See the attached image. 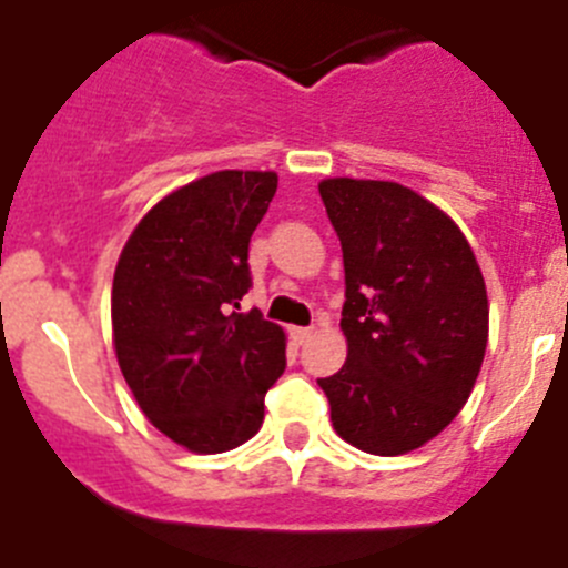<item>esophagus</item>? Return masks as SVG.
Returning a JSON list of instances; mask_svg holds the SVG:
<instances>
[{"label":"esophagus","mask_w":568,"mask_h":568,"mask_svg":"<svg viewBox=\"0 0 568 568\" xmlns=\"http://www.w3.org/2000/svg\"><path fill=\"white\" fill-rule=\"evenodd\" d=\"M311 336H314V328H291V339H294L296 345H305Z\"/></svg>","instance_id":"obj_1"}]
</instances>
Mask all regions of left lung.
Here are the masks:
<instances>
[{
	"mask_svg": "<svg viewBox=\"0 0 568 568\" xmlns=\"http://www.w3.org/2000/svg\"><path fill=\"white\" fill-rule=\"evenodd\" d=\"M320 195L342 243L347 359L316 382L347 444L402 456L473 393L489 334L481 268L462 229L413 189L328 178Z\"/></svg>",
	"mask_w": 568,
	"mask_h": 568,
	"instance_id": "obj_1",
	"label": "left lung"
}]
</instances>
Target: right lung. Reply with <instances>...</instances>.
Here are the masks:
<instances>
[{
    "instance_id": "add662e5",
    "label": "right lung",
    "mask_w": 568,
    "mask_h": 568,
    "mask_svg": "<svg viewBox=\"0 0 568 568\" xmlns=\"http://www.w3.org/2000/svg\"><path fill=\"white\" fill-rule=\"evenodd\" d=\"M274 172H212L135 226L112 280V339L138 407L192 453H223L263 424L285 371V334L257 308L248 243L268 212Z\"/></svg>"
}]
</instances>
